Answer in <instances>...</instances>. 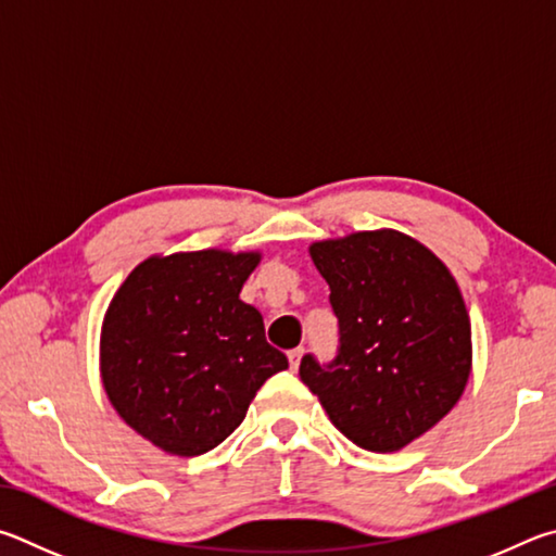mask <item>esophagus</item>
<instances>
[{
	"label": "esophagus",
	"instance_id": "1",
	"mask_svg": "<svg viewBox=\"0 0 556 556\" xmlns=\"http://www.w3.org/2000/svg\"><path fill=\"white\" fill-rule=\"evenodd\" d=\"M303 354H305V349H303V346L290 349V352H288V362H290V368H293V371H298L300 358H303Z\"/></svg>",
	"mask_w": 556,
	"mask_h": 556
}]
</instances>
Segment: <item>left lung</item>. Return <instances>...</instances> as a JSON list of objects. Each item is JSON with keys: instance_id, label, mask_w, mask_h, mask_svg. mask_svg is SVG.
<instances>
[{"instance_id": "left-lung-1", "label": "left lung", "mask_w": 556, "mask_h": 556, "mask_svg": "<svg viewBox=\"0 0 556 556\" xmlns=\"http://www.w3.org/2000/svg\"><path fill=\"white\" fill-rule=\"evenodd\" d=\"M339 319L334 362L300 378L346 440L397 452L459 403L471 374V323L450 268L395 229L309 247Z\"/></svg>"}]
</instances>
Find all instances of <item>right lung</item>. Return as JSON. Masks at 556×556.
I'll return each mask as SVG.
<instances>
[{"label": "right lung", "mask_w": 556, "mask_h": 556, "mask_svg": "<svg viewBox=\"0 0 556 556\" xmlns=\"http://www.w3.org/2000/svg\"><path fill=\"white\" fill-rule=\"evenodd\" d=\"M258 251L204 249L141 261L106 307V397L143 440L175 456L214 450L258 388L288 368L263 317L239 298Z\"/></svg>", "instance_id": "add662e5"}]
</instances>
